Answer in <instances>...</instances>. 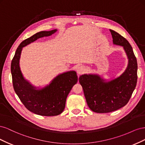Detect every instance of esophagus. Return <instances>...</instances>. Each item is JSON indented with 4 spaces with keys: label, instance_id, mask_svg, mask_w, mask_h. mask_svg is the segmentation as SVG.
Listing matches in <instances>:
<instances>
[{
    "label": "esophagus",
    "instance_id": "obj_1",
    "mask_svg": "<svg viewBox=\"0 0 145 145\" xmlns=\"http://www.w3.org/2000/svg\"><path fill=\"white\" fill-rule=\"evenodd\" d=\"M85 68L84 67H83V66H79V67L77 68V73L78 74V75L82 74L85 72Z\"/></svg>",
    "mask_w": 145,
    "mask_h": 145
}]
</instances>
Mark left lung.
Returning a JSON list of instances; mask_svg holds the SVG:
<instances>
[{
  "instance_id": "left-lung-1",
  "label": "left lung",
  "mask_w": 145,
  "mask_h": 145,
  "mask_svg": "<svg viewBox=\"0 0 145 145\" xmlns=\"http://www.w3.org/2000/svg\"><path fill=\"white\" fill-rule=\"evenodd\" d=\"M114 45L121 46L128 60L120 76L106 79L99 74H83L79 77L88 106L97 113L110 112L125 106L135 88L137 62L129 42L114 31L109 29Z\"/></svg>"
}]
</instances>
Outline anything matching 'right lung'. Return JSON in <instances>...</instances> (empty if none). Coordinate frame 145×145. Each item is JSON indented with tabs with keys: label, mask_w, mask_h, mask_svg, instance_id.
<instances>
[{
	"label": "right lung",
	"mask_w": 145,
	"mask_h": 145,
	"mask_svg": "<svg viewBox=\"0 0 145 145\" xmlns=\"http://www.w3.org/2000/svg\"><path fill=\"white\" fill-rule=\"evenodd\" d=\"M57 29L43 31L25 39L16 51L11 65L12 84L16 94L31 112L43 116H58L65 107L66 100L72 86L78 80L75 71H68L56 76L49 84L36 86L24 77L20 67L23 48L39 38L50 36Z\"/></svg>",
	"instance_id": "right-lung-1"
}]
</instances>
